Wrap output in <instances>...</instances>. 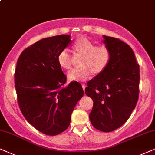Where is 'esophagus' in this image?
<instances>
[{
  "label": "esophagus",
  "instance_id": "obj_1",
  "mask_svg": "<svg viewBox=\"0 0 155 155\" xmlns=\"http://www.w3.org/2000/svg\"><path fill=\"white\" fill-rule=\"evenodd\" d=\"M81 86H82V88H83L84 90H85L86 88V85L84 84H81Z\"/></svg>",
  "mask_w": 155,
  "mask_h": 155
}]
</instances>
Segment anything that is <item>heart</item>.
Here are the masks:
<instances>
[{"mask_svg":"<svg viewBox=\"0 0 155 155\" xmlns=\"http://www.w3.org/2000/svg\"><path fill=\"white\" fill-rule=\"evenodd\" d=\"M75 53L83 54L81 65L74 68L68 73L71 81H85L89 79L93 73L100 74L106 69L110 61V51L106 45H96V43L86 37L77 39L73 45ZM57 61L63 69H69L71 67V56L67 49H63L57 55Z\"/></svg>","mask_w":155,"mask_h":155,"instance_id":"heart-1","label":"heart"}]
</instances>
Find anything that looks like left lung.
I'll return each mask as SVG.
<instances>
[{"label":"left lung","instance_id":"obj_1","mask_svg":"<svg viewBox=\"0 0 155 155\" xmlns=\"http://www.w3.org/2000/svg\"><path fill=\"white\" fill-rule=\"evenodd\" d=\"M110 51L106 69L87 83L85 94L94 101L91 123L102 132L121 127L130 116L139 97L140 67L133 49L117 38L103 36Z\"/></svg>","mask_w":155,"mask_h":155}]
</instances>
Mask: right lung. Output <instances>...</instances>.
I'll use <instances>...</instances> for the list:
<instances>
[{"instance_id": "right-lung-1", "label": "right lung", "mask_w": 155, "mask_h": 155, "mask_svg": "<svg viewBox=\"0 0 155 155\" xmlns=\"http://www.w3.org/2000/svg\"><path fill=\"white\" fill-rule=\"evenodd\" d=\"M70 35L39 40L20 55L15 71V86L20 110L27 121L41 133L57 135L66 130L71 113L84 96L81 84L64 87L67 76L57 55L71 42Z\"/></svg>"}]
</instances>
